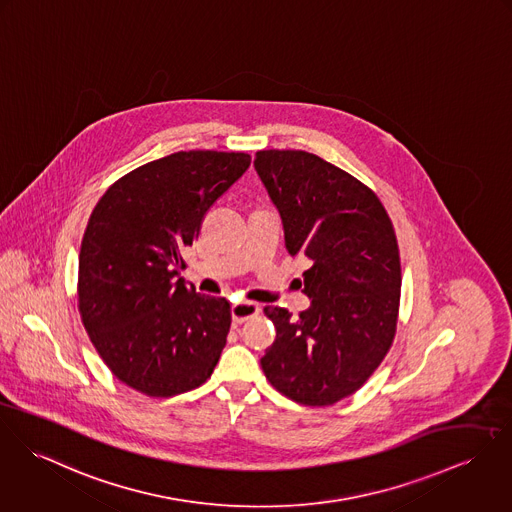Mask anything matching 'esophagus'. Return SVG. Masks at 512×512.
<instances>
[{"label":"esophagus","mask_w":512,"mask_h":512,"mask_svg":"<svg viewBox=\"0 0 512 512\" xmlns=\"http://www.w3.org/2000/svg\"><path fill=\"white\" fill-rule=\"evenodd\" d=\"M259 306L253 304V302H237L231 306V318L235 324H243L251 318H255L259 314Z\"/></svg>","instance_id":"obj_1"}]
</instances>
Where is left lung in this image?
Listing matches in <instances>:
<instances>
[{
    "instance_id": "left-lung-1",
    "label": "left lung",
    "mask_w": 512,
    "mask_h": 512,
    "mask_svg": "<svg viewBox=\"0 0 512 512\" xmlns=\"http://www.w3.org/2000/svg\"><path fill=\"white\" fill-rule=\"evenodd\" d=\"M261 176L290 255L308 263V310L265 306L277 338L261 357L269 383L304 406H330L359 391L397 334L400 253L377 194L306 151H257Z\"/></svg>"
}]
</instances>
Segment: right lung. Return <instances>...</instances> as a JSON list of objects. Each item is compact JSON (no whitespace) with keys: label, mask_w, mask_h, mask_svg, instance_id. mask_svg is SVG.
Returning <instances> with one entry per match:
<instances>
[{"label":"right lung","mask_w":512,"mask_h":512,"mask_svg":"<svg viewBox=\"0 0 512 512\" xmlns=\"http://www.w3.org/2000/svg\"><path fill=\"white\" fill-rule=\"evenodd\" d=\"M249 163L247 153L178 151L115 180L90 214L78 312L115 379L141 395L192 391L220 361L231 306L178 275L206 212Z\"/></svg>","instance_id":"obj_1"}]
</instances>
